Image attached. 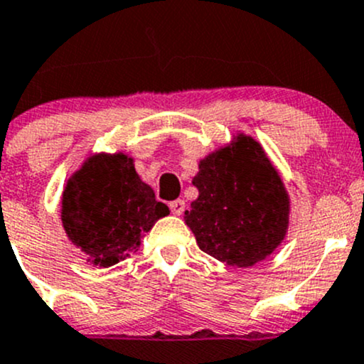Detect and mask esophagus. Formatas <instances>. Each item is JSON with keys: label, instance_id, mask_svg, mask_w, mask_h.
Instances as JSON below:
<instances>
[{"label": "esophagus", "instance_id": "1", "mask_svg": "<svg viewBox=\"0 0 364 364\" xmlns=\"http://www.w3.org/2000/svg\"><path fill=\"white\" fill-rule=\"evenodd\" d=\"M169 207H171V213L176 214V215H181L183 213H185V200L171 202Z\"/></svg>", "mask_w": 364, "mask_h": 364}]
</instances>
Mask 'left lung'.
<instances>
[{"label": "left lung", "instance_id": "obj_1", "mask_svg": "<svg viewBox=\"0 0 364 364\" xmlns=\"http://www.w3.org/2000/svg\"><path fill=\"white\" fill-rule=\"evenodd\" d=\"M198 198L185 213L198 247L230 266L264 261L285 240L290 198L261 143L240 133L198 162Z\"/></svg>", "mask_w": 364, "mask_h": 364}]
</instances>
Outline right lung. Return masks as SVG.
<instances>
[{
  "label": "right lung",
  "instance_id": "obj_1",
  "mask_svg": "<svg viewBox=\"0 0 364 364\" xmlns=\"http://www.w3.org/2000/svg\"><path fill=\"white\" fill-rule=\"evenodd\" d=\"M169 214L143 183L129 155L95 154L70 176L62 193V225L69 240L100 267L136 252L141 238Z\"/></svg>",
  "mask_w": 364,
  "mask_h": 364
}]
</instances>
